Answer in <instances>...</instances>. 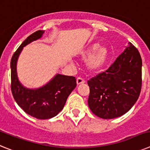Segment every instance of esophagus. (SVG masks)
<instances>
[{"instance_id": "34e87169", "label": "esophagus", "mask_w": 150, "mask_h": 150, "mask_svg": "<svg viewBox=\"0 0 150 150\" xmlns=\"http://www.w3.org/2000/svg\"><path fill=\"white\" fill-rule=\"evenodd\" d=\"M86 83V81H85L84 79H82V78H77L76 79V84L77 85H81V84H83V83Z\"/></svg>"}]
</instances>
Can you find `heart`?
<instances>
[{
	"label": "heart",
	"mask_w": 150,
	"mask_h": 150,
	"mask_svg": "<svg viewBox=\"0 0 150 150\" xmlns=\"http://www.w3.org/2000/svg\"><path fill=\"white\" fill-rule=\"evenodd\" d=\"M110 56V50L98 42L91 43L79 53L80 59H86V67L91 73H97L105 67Z\"/></svg>",
	"instance_id": "obj_1"
}]
</instances>
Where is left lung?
I'll return each instance as SVG.
<instances>
[{
	"instance_id": "8db88e82",
	"label": "left lung",
	"mask_w": 150,
	"mask_h": 150,
	"mask_svg": "<svg viewBox=\"0 0 150 150\" xmlns=\"http://www.w3.org/2000/svg\"><path fill=\"white\" fill-rule=\"evenodd\" d=\"M88 104L94 114L104 120L126 113L139 98L142 85V59L132 43L110 68L88 81Z\"/></svg>"
}]
</instances>
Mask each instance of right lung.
Wrapping results in <instances>:
<instances>
[{
  "label": "right lung",
  "mask_w": 150,
  "mask_h": 150,
  "mask_svg": "<svg viewBox=\"0 0 150 150\" xmlns=\"http://www.w3.org/2000/svg\"><path fill=\"white\" fill-rule=\"evenodd\" d=\"M44 30H38L22 42L10 62L11 91L16 102L26 113L38 120H48L62 110L67 99L76 88L74 76L56 74L43 86L30 88L22 84L17 75V62L25 46L40 39Z\"/></svg>",
  "instance_id": "1"
}]
</instances>
